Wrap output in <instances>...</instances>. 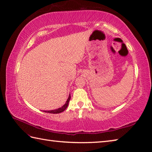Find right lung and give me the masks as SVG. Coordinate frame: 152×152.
<instances>
[{
  "mask_svg": "<svg viewBox=\"0 0 152 152\" xmlns=\"http://www.w3.org/2000/svg\"><path fill=\"white\" fill-rule=\"evenodd\" d=\"M70 98H71V96H70V94H69V96H68V98L67 99L66 102L65 104L63 105V106L61 107H59V108L56 109V110H48V111L45 110V111H44V112H46V113H50V114H59V113H61L62 112H64V110L67 108V107L68 106V103H69V102H70Z\"/></svg>",
  "mask_w": 152,
  "mask_h": 152,
  "instance_id": "right-lung-1",
  "label": "right lung"
}]
</instances>
